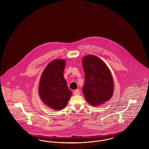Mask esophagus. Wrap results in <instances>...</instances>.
Masks as SVG:
<instances>
[{
    "instance_id": "esophagus-1",
    "label": "esophagus",
    "mask_w": 149,
    "mask_h": 149,
    "mask_svg": "<svg viewBox=\"0 0 149 149\" xmlns=\"http://www.w3.org/2000/svg\"><path fill=\"white\" fill-rule=\"evenodd\" d=\"M80 94V91L79 89H76L74 91V95H78Z\"/></svg>"
}]
</instances>
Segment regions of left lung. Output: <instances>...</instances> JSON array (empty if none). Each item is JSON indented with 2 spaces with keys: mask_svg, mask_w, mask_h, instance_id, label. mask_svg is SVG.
<instances>
[{
  "mask_svg": "<svg viewBox=\"0 0 149 149\" xmlns=\"http://www.w3.org/2000/svg\"><path fill=\"white\" fill-rule=\"evenodd\" d=\"M85 72L83 93L92 106H98L108 101L113 95L114 83L111 72L99 57L88 55L82 60Z\"/></svg>",
  "mask_w": 149,
  "mask_h": 149,
  "instance_id": "left-lung-1",
  "label": "left lung"
}]
</instances>
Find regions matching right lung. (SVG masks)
Listing matches in <instances>:
<instances>
[{
  "label": "right lung",
  "mask_w": 149,
  "mask_h": 149,
  "mask_svg": "<svg viewBox=\"0 0 149 149\" xmlns=\"http://www.w3.org/2000/svg\"><path fill=\"white\" fill-rule=\"evenodd\" d=\"M65 64L64 59L52 61L44 69L39 83L40 99L44 104L54 110L64 108L72 95L64 78Z\"/></svg>",
  "instance_id": "right-lung-1"
}]
</instances>
